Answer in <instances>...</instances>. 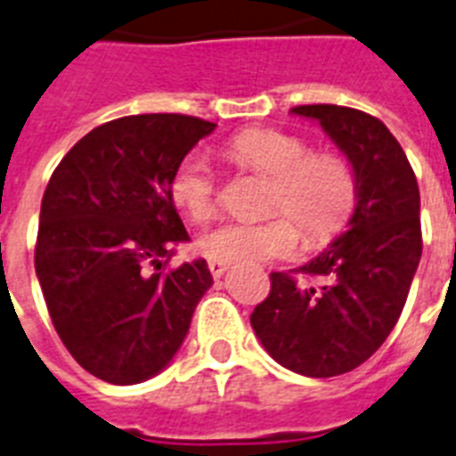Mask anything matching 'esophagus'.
<instances>
[{
  "instance_id": "esophagus-1",
  "label": "esophagus",
  "mask_w": 456,
  "mask_h": 456,
  "mask_svg": "<svg viewBox=\"0 0 456 456\" xmlns=\"http://www.w3.org/2000/svg\"><path fill=\"white\" fill-rule=\"evenodd\" d=\"M208 269H210V273L216 276V279H220L222 273H224L229 269V265H227V262H222V260H210L208 262Z\"/></svg>"
}]
</instances>
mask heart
Listing matches in <instances>:
<instances>
[{"instance_id":"heart-1","label":"heart","mask_w":456,"mask_h":456,"mask_svg":"<svg viewBox=\"0 0 456 456\" xmlns=\"http://www.w3.org/2000/svg\"><path fill=\"white\" fill-rule=\"evenodd\" d=\"M234 164L272 177L265 220H227L206 229L196 246L208 260L265 262L297 253L305 229L314 243L339 232L356 203V175L339 154L312 151L297 135L273 128L243 131L224 144ZM170 199L191 220L216 213L217 175L206 151L194 150L170 177Z\"/></svg>"}]
</instances>
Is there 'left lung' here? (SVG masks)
Returning a JSON list of instances; mask_svg holds the SVG:
<instances>
[{"mask_svg": "<svg viewBox=\"0 0 456 456\" xmlns=\"http://www.w3.org/2000/svg\"><path fill=\"white\" fill-rule=\"evenodd\" d=\"M356 175V208L342 234L299 266L321 286L272 273L250 325L266 354L305 377H335L368 361L401 316L421 257L419 187L405 151L375 117L339 105H299Z\"/></svg>", "mask_w": 456, "mask_h": 456, "instance_id": "left-lung-1", "label": "left lung"}]
</instances>
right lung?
Here are the masks:
<instances>
[{
    "mask_svg": "<svg viewBox=\"0 0 456 456\" xmlns=\"http://www.w3.org/2000/svg\"><path fill=\"white\" fill-rule=\"evenodd\" d=\"M213 131L184 114L121 117L84 135L48 180L37 279L62 344L102 382L159 375L213 286L206 260L159 272L190 240L170 199L173 170Z\"/></svg>",
    "mask_w": 456,
    "mask_h": 456,
    "instance_id": "obj_1",
    "label": "right lung"
}]
</instances>
